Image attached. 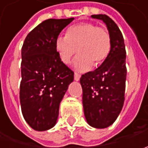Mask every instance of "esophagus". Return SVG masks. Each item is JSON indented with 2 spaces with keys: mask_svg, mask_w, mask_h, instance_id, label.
I'll list each match as a JSON object with an SVG mask.
<instances>
[{
  "mask_svg": "<svg viewBox=\"0 0 148 148\" xmlns=\"http://www.w3.org/2000/svg\"><path fill=\"white\" fill-rule=\"evenodd\" d=\"M80 77H81V75L79 73H77V72H75V74H74V79L76 81H79L80 80Z\"/></svg>",
  "mask_w": 148,
  "mask_h": 148,
  "instance_id": "1",
  "label": "esophagus"
}]
</instances>
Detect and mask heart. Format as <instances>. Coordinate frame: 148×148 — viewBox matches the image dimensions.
Here are the masks:
<instances>
[{
  "label": "heart",
  "mask_w": 148,
  "mask_h": 148,
  "mask_svg": "<svg viewBox=\"0 0 148 148\" xmlns=\"http://www.w3.org/2000/svg\"><path fill=\"white\" fill-rule=\"evenodd\" d=\"M55 48L62 62L68 64L78 52L74 61L75 68L81 71L89 70L105 61L111 50V37L109 31L90 22L71 26L66 35H60L55 40Z\"/></svg>",
  "instance_id": "b5f03b06"
}]
</instances>
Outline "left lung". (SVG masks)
Here are the masks:
<instances>
[{"instance_id":"8db88e82","label":"left lung","mask_w":148,"mask_h":148,"mask_svg":"<svg viewBox=\"0 0 148 148\" xmlns=\"http://www.w3.org/2000/svg\"><path fill=\"white\" fill-rule=\"evenodd\" d=\"M91 17L105 23L111 37V50L97 69L83 74L80 82L86 121L91 127L105 128L116 120L123 105L126 50L122 33L114 20L106 14Z\"/></svg>"}]
</instances>
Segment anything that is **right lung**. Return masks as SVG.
Segmentation results:
<instances>
[{"label": "right lung", "instance_id": "obj_1", "mask_svg": "<svg viewBox=\"0 0 148 148\" xmlns=\"http://www.w3.org/2000/svg\"><path fill=\"white\" fill-rule=\"evenodd\" d=\"M74 18L49 19L30 31L21 50L20 99L25 121L33 129L53 128L59 113L60 102L74 72L62 62L55 40Z\"/></svg>", "mask_w": 148, "mask_h": 148}]
</instances>
